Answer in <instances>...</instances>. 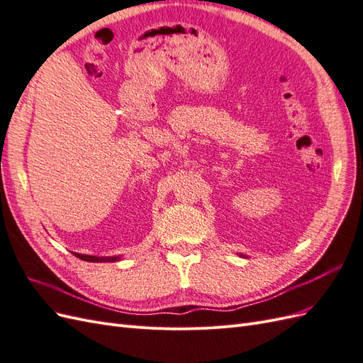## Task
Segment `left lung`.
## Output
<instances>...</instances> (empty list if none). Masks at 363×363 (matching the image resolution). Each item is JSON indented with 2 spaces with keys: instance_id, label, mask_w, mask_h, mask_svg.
<instances>
[{
  "instance_id": "8db88e82",
  "label": "left lung",
  "mask_w": 363,
  "mask_h": 363,
  "mask_svg": "<svg viewBox=\"0 0 363 363\" xmlns=\"http://www.w3.org/2000/svg\"><path fill=\"white\" fill-rule=\"evenodd\" d=\"M244 257H245V256H244Z\"/></svg>"
}]
</instances>
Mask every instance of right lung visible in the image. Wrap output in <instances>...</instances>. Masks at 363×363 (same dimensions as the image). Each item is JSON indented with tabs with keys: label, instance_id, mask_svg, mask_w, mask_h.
I'll return each instance as SVG.
<instances>
[{
	"label": "right lung",
	"instance_id": "add662e5",
	"mask_svg": "<svg viewBox=\"0 0 363 363\" xmlns=\"http://www.w3.org/2000/svg\"><path fill=\"white\" fill-rule=\"evenodd\" d=\"M75 257H79L82 260L86 262H116L121 257L119 256H113V257H96V256H87V255H79V252H74Z\"/></svg>",
	"mask_w": 363,
	"mask_h": 363
}]
</instances>
